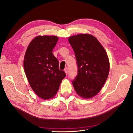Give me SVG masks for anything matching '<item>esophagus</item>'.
I'll return each instance as SVG.
<instances>
[{"instance_id": "obj_1", "label": "esophagus", "mask_w": 133, "mask_h": 133, "mask_svg": "<svg viewBox=\"0 0 133 133\" xmlns=\"http://www.w3.org/2000/svg\"><path fill=\"white\" fill-rule=\"evenodd\" d=\"M64 71L65 73H66V74L67 75V74H68V70H67V69H65L64 70Z\"/></svg>"}]
</instances>
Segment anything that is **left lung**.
I'll return each mask as SVG.
<instances>
[{
    "label": "left lung",
    "instance_id": "obj_1",
    "mask_svg": "<svg viewBox=\"0 0 133 133\" xmlns=\"http://www.w3.org/2000/svg\"><path fill=\"white\" fill-rule=\"evenodd\" d=\"M68 41L74 51L78 67L72 85L79 97L91 98L101 91L108 77L107 54L98 39L89 34L71 36Z\"/></svg>",
    "mask_w": 133,
    "mask_h": 133
}]
</instances>
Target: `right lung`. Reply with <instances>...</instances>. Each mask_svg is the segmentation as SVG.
Here are the masks:
<instances>
[{
	"instance_id": "obj_1",
	"label": "right lung",
	"mask_w": 133,
	"mask_h": 133,
	"mask_svg": "<svg viewBox=\"0 0 133 133\" xmlns=\"http://www.w3.org/2000/svg\"><path fill=\"white\" fill-rule=\"evenodd\" d=\"M58 39L56 36H37L25 52L23 66L27 80L35 94L44 100L54 97L66 77L64 71L59 69L58 59L52 54Z\"/></svg>"
}]
</instances>
